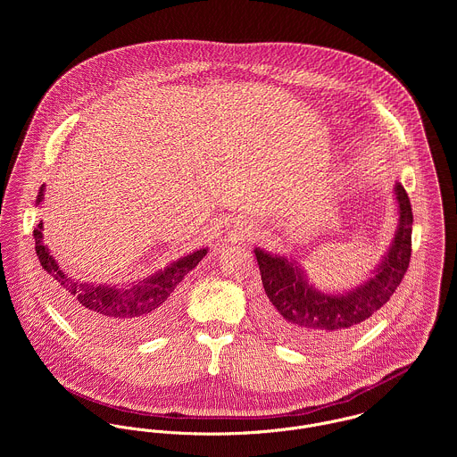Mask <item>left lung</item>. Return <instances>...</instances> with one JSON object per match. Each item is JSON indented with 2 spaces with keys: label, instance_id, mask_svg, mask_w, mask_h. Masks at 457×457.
Here are the masks:
<instances>
[{
  "label": "left lung",
  "instance_id": "left-lung-1",
  "mask_svg": "<svg viewBox=\"0 0 457 457\" xmlns=\"http://www.w3.org/2000/svg\"><path fill=\"white\" fill-rule=\"evenodd\" d=\"M399 223L378 269L361 287L334 295L315 290L297 267V262L270 255L255 248L261 269L265 301L262 304V324L292 346L330 345L357 332L387 304L404 278L411 255V205L408 194L395 183Z\"/></svg>",
  "mask_w": 457,
  "mask_h": 457
}]
</instances>
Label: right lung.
<instances>
[{"mask_svg":"<svg viewBox=\"0 0 457 457\" xmlns=\"http://www.w3.org/2000/svg\"><path fill=\"white\" fill-rule=\"evenodd\" d=\"M44 187L37 204L42 202ZM35 252L44 270L49 274L51 295L70 319L87 332L105 339H130L153 332L162 326L176 304V288L183 278L202 261L207 250H198L179 261L172 262L163 270L127 287L87 285L73 281L42 243V221L33 230Z\"/></svg>","mask_w":457,"mask_h":457,"instance_id":"right-lung-1","label":"right lung"}]
</instances>
